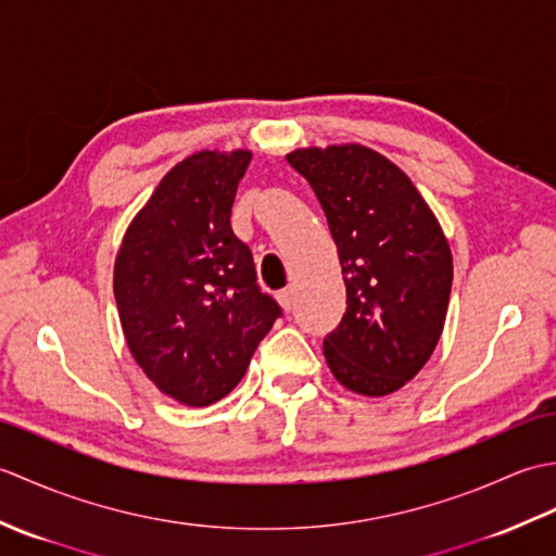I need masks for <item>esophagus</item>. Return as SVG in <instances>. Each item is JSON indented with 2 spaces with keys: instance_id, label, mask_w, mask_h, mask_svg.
I'll return each instance as SVG.
<instances>
[{
  "instance_id": "obj_1",
  "label": "esophagus",
  "mask_w": 556,
  "mask_h": 556,
  "mask_svg": "<svg viewBox=\"0 0 556 556\" xmlns=\"http://www.w3.org/2000/svg\"><path fill=\"white\" fill-rule=\"evenodd\" d=\"M277 301H279V305L285 311H293V305H296V289L293 287H287V289H281L279 293H277Z\"/></svg>"
}]
</instances>
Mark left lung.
<instances>
[{"label":"left lung","instance_id":"8db88e82","mask_svg":"<svg viewBox=\"0 0 556 556\" xmlns=\"http://www.w3.org/2000/svg\"><path fill=\"white\" fill-rule=\"evenodd\" d=\"M287 162L311 184L337 243L346 313L325 337L339 384L387 396L430 361L454 265L434 212L392 160L358 143L299 148Z\"/></svg>","mask_w":556,"mask_h":556}]
</instances>
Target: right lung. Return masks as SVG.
<instances>
[{
  "label": "right lung",
  "instance_id": "add662e5",
  "mask_svg": "<svg viewBox=\"0 0 556 556\" xmlns=\"http://www.w3.org/2000/svg\"><path fill=\"white\" fill-rule=\"evenodd\" d=\"M251 150H200L157 184L128 224L114 299L128 351L162 394L210 406L241 382L281 315L231 231Z\"/></svg>",
  "mask_w": 556,
  "mask_h": 556
}]
</instances>
